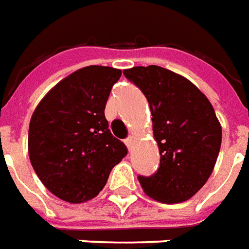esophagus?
<instances>
[{
    "label": "esophagus",
    "mask_w": 249,
    "mask_h": 249,
    "mask_svg": "<svg viewBox=\"0 0 249 249\" xmlns=\"http://www.w3.org/2000/svg\"><path fill=\"white\" fill-rule=\"evenodd\" d=\"M133 142H135V136H133V135H129L128 138L125 139V144L128 146V148H131L132 144H133Z\"/></svg>",
    "instance_id": "esophagus-1"
}]
</instances>
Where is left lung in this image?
<instances>
[{
    "label": "left lung",
    "instance_id": "8db88e82",
    "mask_svg": "<svg viewBox=\"0 0 249 249\" xmlns=\"http://www.w3.org/2000/svg\"><path fill=\"white\" fill-rule=\"evenodd\" d=\"M124 75L146 95L160 154L158 170L139 176V182L158 202H185L206 184L217 162L222 128L214 107L194 83L165 68L133 67Z\"/></svg>",
    "mask_w": 249,
    "mask_h": 249
}]
</instances>
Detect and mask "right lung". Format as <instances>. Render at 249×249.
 <instances>
[{
  "label": "right lung",
  "instance_id": "obj_1",
  "mask_svg": "<svg viewBox=\"0 0 249 249\" xmlns=\"http://www.w3.org/2000/svg\"><path fill=\"white\" fill-rule=\"evenodd\" d=\"M120 69L89 65L57 83L32 113L31 165L53 195L69 203L95 197L128 150L111 135L105 106Z\"/></svg>",
  "mask_w": 249,
  "mask_h": 249
}]
</instances>
